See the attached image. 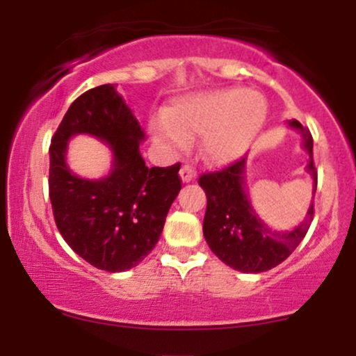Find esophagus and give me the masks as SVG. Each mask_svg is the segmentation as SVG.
Returning <instances> with one entry per match:
<instances>
[{"mask_svg": "<svg viewBox=\"0 0 356 356\" xmlns=\"http://www.w3.org/2000/svg\"><path fill=\"white\" fill-rule=\"evenodd\" d=\"M181 179H182V182H191V181H194V177H195V170L192 169L191 165H182L181 167Z\"/></svg>", "mask_w": 356, "mask_h": 356, "instance_id": "esophagus-1", "label": "esophagus"}]
</instances>
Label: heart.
<instances>
[{
	"instance_id": "heart-1",
	"label": "heart",
	"mask_w": 356,
	"mask_h": 356,
	"mask_svg": "<svg viewBox=\"0 0 356 356\" xmlns=\"http://www.w3.org/2000/svg\"><path fill=\"white\" fill-rule=\"evenodd\" d=\"M264 118L266 104L259 93L218 90L179 99L167 112V118L155 122L154 136L175 147L204 136L206 157L226 164L251 145Z\"/></svg>"
}]
</instances>
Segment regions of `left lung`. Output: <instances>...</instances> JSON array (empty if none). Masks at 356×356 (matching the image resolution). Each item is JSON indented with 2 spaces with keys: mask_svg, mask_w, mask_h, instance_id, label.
<instances>
[{
  "mask_svg": "<svg viewBox=\"0 0 356 356\" xmlns=\"http://www.w3.org/2000/svg\"><path fill=\"white\" fill-rule=\"evenodd\" d=\"M303 136V147L309 155L306 170L313 177L316 192L318 172L313 162V137L298 120H289ZM246 157H241L224 169L202 174L199 186L206 192L207 207L204 216V238L216 256L227 266L243 273H263L277 266L291 254L312 226L314 206L293 231H273L252 211L244 191Z\"/></svg>",
  "mask_w": 356,
  "mask_h": 356,
  "instance_id": "8db88e82",
  "label": "left lung"
}]
</instances>
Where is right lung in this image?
Masks as SVG:
<instances>
[{
	"mask_svg": "<svg viewBox=\"0 0 356 356\" xmlns=\"http://www.w3.org/2000/svg\"><path fill=\"white\" fill-rule=\"evenodd\" d=\"M76 133L113 149L107 178L88 181L67 169L66 142ZM142 138L144 130L112 83L81 93L51 137L48 187L56 227L76 254L102 271H127L152 251L182 187L179 162L145 165Z\"/></svg>",
	"mask_w": 356,
	"mask_h": 356,
	"instance_id": "obj_1",
	"label": "right lung"
}]
</instances>
